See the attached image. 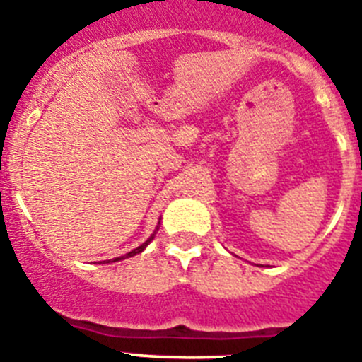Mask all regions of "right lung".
Listing matches in <instances>:
<instances>
[{
  "instance_id": "add662e5",
  "label": "right lung",
  "mask_w": 362,
  "mask_h": 362,
  "mask_svg": "<svg viewBox=\"0 0 362 362\" xmlns=\"http://www.w3.org/2000/svg\"><path fill=\"white\" fill-rule=\"evenodd\" d=\"M153 235H156V232H153V233H152V235H150V238H148V239H146V241H145V243H143V245H141V246H137V248H134V250H132V252H129V254H127V255H123V257H116V259H114V261H119V259H124V257H132V255H136V254H141V252H143V250H145L146 246H148V243H150V241H152V239H153Z\"/></svg>"
}]
</instances>
